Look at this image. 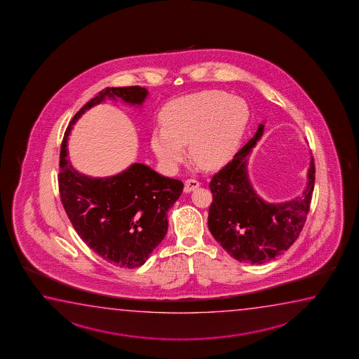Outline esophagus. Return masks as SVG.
Returning a JSON list of instances; mask_svg holds the SVG:
<instances>
[{
    "instance_id": "1",
    "label": "esophagus",
    "mask_w": 359,
    "mask_h": 359,
    "mask_svg": "<svg viewBox=\"0 0 359 359\" xmlns=\"http://www.w3.org/2000/svg\"><path fill=\"white\" fill-rule=\"evenodd\" d=\"M200 182L198 180H195V179H188L187 182H185V187H184V191L185 193H190V191H193L196 188H199Z\"/></svg>"
}]
</instances>
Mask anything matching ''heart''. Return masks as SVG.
Instances as JSON below:
<instances>
[{
    "instance_id": "1",
    "label": "heart",
    "mask_w": 359,
    "mask_h": 359,
    "mask_svg": "<svg viewBox=\"0 0 359 359\" xmlns=\"http://www.w3.org/2000/svg\"><path fill=\"white\" fill-rule=\"evenodd\" d=\"M248 118L246 102L226 92L191 94L166 107L164 127L151 133V148L164 165L174 168L185 158V144L190 143L195 161L216 169L236 153Z\"/></svg>"
}]
</instances>
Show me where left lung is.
<instances>
[{
  "instance_id": "8db88e82",
  "label": "left lung",
  "mask_w": 359,
  "mask_h": 359,
  "mask_svg": "<svg viewBox=\"0 0 359 359\" xmlns=\"http://www.w3.org/2000/svg\"><path fill=\"white\" fill-rule=\"evenodd\" d=\"M264 134L259 124L254 138L243 145L210 182L212 203L208 225L212 236L240 262L261 265L290 248L304 229L315 188L311 158L309 182L301 195L271 204L256 194L248 175V156Z\"/></svg>"
}]
</instances>
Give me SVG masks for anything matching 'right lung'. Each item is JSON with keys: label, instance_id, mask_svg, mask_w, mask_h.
<instances>
[{"label": "right lung", "instance_id": "1", "mask_svg": "<svg viewBox=\"0 0 359 359\" xmlns=\"http://www.w3.org/2000/svg\"><path fill=\"white\" fill-rule=\"evenodd\" d=\"M148 90L134 87L105 88L81 108L67 128L60 155V194L63 208L83 241L111 265L135 269L165 238L168 210L182 195L184 184L134 163L108 177L78 172L67 159V140L83 113L105 97L142 105Z\"/></svg>", "mask_w": 359, "mask_h": 359}]
</instances>
